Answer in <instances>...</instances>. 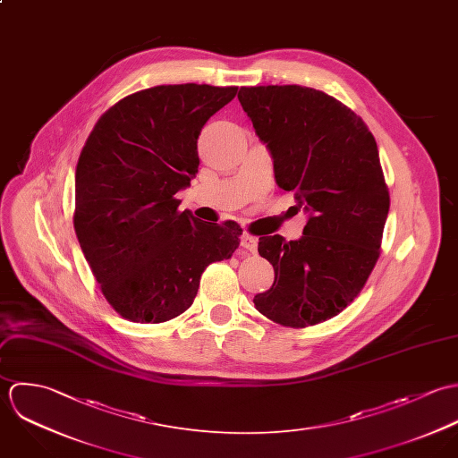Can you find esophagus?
I'll return each mask as SVG.
<instances>
[{
	"instance_id": "1",
	"label": "esophagus",
	"mask_w": 458,
	"mask_h": 458,
	"mask_svg": "<svg viewBox=\"0 0 458 458\" xmlns=\"http://www.w3.org/2000/svg\"><path fill=\"white\" fill-rule=\"evenodd\" d=\"M241 246H242L244 250H248L250 253H257V248H259V239L244 232V233L241 235Z\"/></svg>"
}]
</instances>
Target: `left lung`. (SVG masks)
I'll use <instances>...</instances> for the list:
<instances>
[{"instance_id":"obj_1","label":"left lung","mask_w":458,"mask_h":458,"mask_svg":"<svg viewBox=\"0 0 458 458\" xmlns=\"http://www.w3.org/2000/svg\"><path fill=\"white\" fill-rule=\"evenodd\" d=\"M239 102L275 161L276 182L308 214L299 241L260 237L275 283L255 308L308 327L344 311L380 255L389 212L378 150L365 122L327 93L299 85L242 87Z\"/></svg>"}]
</instances>
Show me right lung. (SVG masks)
Returning <instances> with one entry per match:
<instances>
[{
  "instance_id": "right-lung-1",
  "label": "right lung",
  "mask_w": 458,
  "mask_h": 458,
  "mask_svg": "<svg viewBox=\"0 0 458 458\" xmlns=\"http://www.w3.org/2000/svg\"><path fill=\"white\" fill-rule=\"evenodd\" d=\"M237 87L161 85L127 95L95 123L76 168L74 228L107 302L159 324L194 301L207 266L230 259L241 226L179 212L198 174V136Z\"/></svg>"
}]
</instances>
